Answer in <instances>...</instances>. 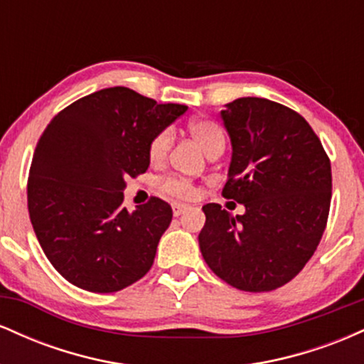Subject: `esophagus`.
<instances>
[{
  "label": "esophagus",
  "instance_id": "esophagus-1",
  "mask_svg": "<svg viewBox=\"0 0 364 364\" xmlns=\"http://www.w3.org/2000/svg\"><path fill=\"white\" fill-rule=\"evenodd\" d=\"M188 208H190V207H188V205H185V203H173V214L174 215H181L183 214V212H186L188 210Z\"/></svg>",
  "mask_w": 364,
  "mask_h": 364
}]
</instances>
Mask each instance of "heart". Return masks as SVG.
<instances>
[{"label": "heart", "mask_w": 364, "mask_h": 364, "mask_svg": "<svg viewBox=\"0 0 364 364\" xmlns=\"http://www.w3.org/2000/svg\"><path fill=\"white\" fill-rule=\"evenodd\" d=\"M188 132H190V136L205 156H215V154H220L224 150V132L215 121L195 119L188 124ZM171 141H173V135H171L169 129H162L161 133L154 136V140L149 145V159L152 164H161V162L166 161L171 149ZM159 188H161L162 193L183 200L193 198L196 193L193 183L190 179L178 176V174H169V176L162 178Z\"/></svg>", "instance_id": "heart-1"}]
</instances>
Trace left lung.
<instances>
[{"label": "left lung", "mask_w": 364, "mask_h": 364, "mask_svg": "<svg viewBox=\"0 0 364 364\" xmlns=\"http://www.w3.org/2000/svg\"><path fill=\"white\" fill-rule=\"evenodd\" d=\"M232 144L223 196L243 203L232 215L203 205V260L240 291H274L303 270L325 231L332 169L308 121L262 97H241L220 112Z\"/></svg>", "instance_id": "1"}]
</instances>
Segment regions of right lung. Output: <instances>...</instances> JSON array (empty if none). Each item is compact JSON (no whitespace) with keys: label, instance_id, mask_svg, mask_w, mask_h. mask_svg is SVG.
Listing matches in <instances>:
<instances>
[{"label":"right lung","instance_id":"add662e5","mask_svg":"<svg viewBox=\"0 0 364 364\" xmlns=\"http://www.w3.org/2000/svg\"><path fill=\"white\" fill-rule=\"evenodd\" d=\"M186 109L111 87L46 127L28 171V215L48 260L73 286L116 292L150 270L173 208L150 196L128 212L124 179L147 171L150 141Z\"/></svg>","mask_w":364,"mask_h":364}]
</instances>
